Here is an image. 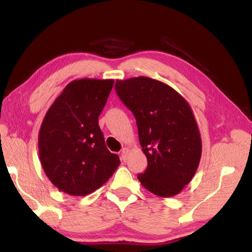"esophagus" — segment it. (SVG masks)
<instances>
[{
    "label": "esophagus",
    "mask_w": 252,
    "mask_h": 252,
    "mask_svg": "<svg viewBox=\"0 0 252 252\" xmlns=\"http://www.w3.org/2000/svg\"><path fill=\"white\" fill-rule=\"evenodd\" d=\"M127 153H129V148L125 147V148L122 149V152H121V157H122V159H123V160H126Z\"/></svg>",
    "instance_id": "34e87169"
}]
</instances>
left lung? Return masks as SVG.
Returning a JSON list of instances; mask_svg holds the SVG:
<instances>
[{"label":"left lung","instance_id":"left-lung-1","mask_svg":"<svg viewBox=\"0 0 252 252\" xmlns=\"http://www.w3.org/2000/svg\"><path fill=\"white\" fill-rule=\"evenodd\" d=\"M115 88L135 117L147 158L138 181L159 197L180 194L194 178L202 149L189 101L170 85L148 77L117 80Z\"/></svg>","mask_w":252,"mask_h":252}]
</instances>
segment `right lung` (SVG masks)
Wrapping results in <instances>:
<instances>
[{
  "label": "right lung",
  "mask_w": 252,
  "mask_h": 252,
  "mask_svg": "<svg viewBox=\"0 0 252 252\" xmlns=\"http://www.w3.org/2000/svg\"><path fill=\"white\" fill-rule=\"evenodd\" d=\"M114 82L112 79L73 80L42 121L37 143L42 168L52 184L68 195L91 194L119 167V156L107 149L98 126Z\"/></svg>",
  "instance_id": "1"
}]
</instances>
